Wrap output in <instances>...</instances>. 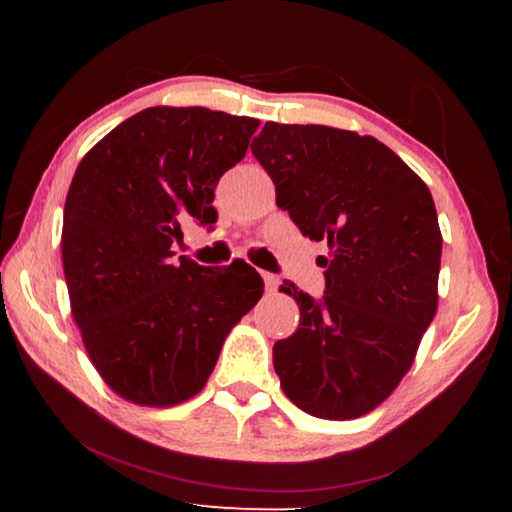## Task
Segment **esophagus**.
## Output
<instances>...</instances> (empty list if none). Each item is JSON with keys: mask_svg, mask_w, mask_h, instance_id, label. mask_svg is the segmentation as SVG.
Here are the masks:
<instances>
[{"mask_svg": "<svg viewBox=\"0 0 512 512\" xmlns=\"http://www.w3.org/2000/svg\"><path fill=\"white\" fill-rule=\"evenodd\" d=\"M262 277H264V284H266L268 293H273V291H277V287H280V277H277V275L262 273Z\"/></svg>", "mask_w": 512, "mask_h": 512, "instance_id": "34e87169", "label": "esophagus"}]
</instances>
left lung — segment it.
Listing matches in <instances>:
<instances>
[{
  "mask_svg": "<svg viewBox=\"0 0 512 512\" xmlns=\"http://www.w3.org/2000/svg\"><path fill=\"white\" fill-rule=\"evenodd\" d=\"M275 203L325 241V296L284 280L300 323L273 345L289 400L314 418L352 420L391 395L438 309L443 235L429 187L370 135L266 121L250 144Z\"/></svg>",
  "mask_w": 512,
  "mask_h": 512,
  "instance_id": "left-lung-1",
  "label": "left lung"
}]
</instances>
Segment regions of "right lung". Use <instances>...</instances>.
Here are the masks:
<instances>
[{
	"mask_svg": "<svg viewBox=\"0 0 512 512\" xmlns=\"http://www.w3.org/2000/svg\"><path fill=\"white\" fill-rule=\"evenodd\" d=\"M257 126L201 106L146 108L74 173L60 239L69 305L92 366L128 402L164 409L201 393L225 336L262 298L244 259H171L180 225L216 221V183Z\"/></svg>",
	"mask_w": 512,
	"mask_h": 512,
	"instance_id": "add662e5",
	"label": "right lung"
}]
</instances>
